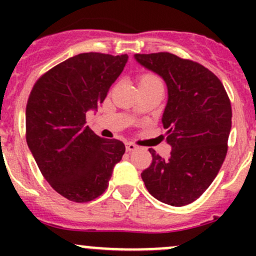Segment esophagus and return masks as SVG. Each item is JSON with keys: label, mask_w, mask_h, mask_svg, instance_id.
Here are the masks:
<instances>
[{"label": "esophagus", "mask_w": 256, "mask_h": 256, "mask_svg": "<svg viewBox=\"0 0 256 256\" xmlns=\"http://www.w3.org/2000/svg\"><path fill=\"white\" fill-rule=\"evenodd\" d=\"M135 150H138V146H136L135 144L126 142V151H128V152H132V151H135Z\"/></svg>", "instance_id": "esophagus-1"}]
</instances>
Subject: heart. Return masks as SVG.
<instances>
[{"mask_svg": "<svg viewBox=\"0 0 256 256\" xmlns=\"http://www.w3.org/2000/svg\"><path fill=\"white\" fill-rule=\"evenodd\" d=\"M160 82V80L157 79L154 76H150V74H147V76H141L140 82Z\"/></svg>", "mask_w": 256, "mask_h": 256, "instance_id": "b5f03b06", "label": "heart"}]
</instances>
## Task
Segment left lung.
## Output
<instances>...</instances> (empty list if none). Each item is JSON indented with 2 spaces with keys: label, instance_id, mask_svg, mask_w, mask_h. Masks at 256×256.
Returning a JSON list of instances; mask_svg holds the SVG:
<instances>
[{
  "label": "left lung",
  "instance_id": "obj_1",
  "mask_svg": "<svg viewBox=\"0 0 256 256\" xmlns=\"http://www.w3.org/2000/svg\"><path fill=\"white\" fill-rule=\"evenodd\" d=\"M134 56L166 82L168 99L162 124L172 147L167 158L150 148L152 164L141 177L160 202L187 206L206 192L226 158L230 100L220 80L200 63L167 52Z\"/></svg>",
  "mask_w": 256,
  "mask_h": 256
}]
</instances>
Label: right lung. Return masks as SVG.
<instances>
[{"label":"right lung","instance_id":"right-lung-1","mask_svg":"<svg viewBox=\"0 0 256 256\" xmlns=\"http://www.w3.org/2000/svg\"><path fill=\"white\" fill-rule=\"evenodd\" d=\"M128 54L82 53L52 68L33 86L26 108L27 144L56 192L84 203L102 196L125 154L116 138L85 125L128 63Z\"/></svg>","mask_w":256,"mask_h":256}]
</instances>
